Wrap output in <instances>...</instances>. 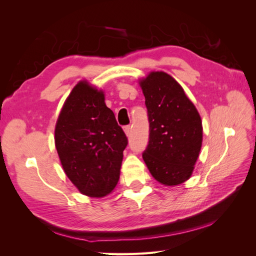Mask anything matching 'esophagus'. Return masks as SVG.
<instances>
[{
    "instance_id": "obj_1",
    "label": "esophagus",
    "mask_w": 256,
    "mask_h": 256,
    "mask_svg": "<svg viewBox=\"0 0 256 256\" xmlns=\"http://www.w3.org/2000/svg\"><path fill=\"white\" fill-rule=\"evenodd\" d=\"M124 131H125L126 136H129L130 134V131H131V127L128 125V126H125L124 127Z\"/></svg>"
}]
</instances>
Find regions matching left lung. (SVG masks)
<instances>
[{
	"mask_svg": "<svg viewBox=\"0 0 256 256\" xmlns=\"http://www.w3.org/2000/svg\"><path fill=\"white\" fill-rule=\"evenodd\" d=\"M150 122V141L143 160L162 184L188 180L203 140L202 120L182 88L164 72H152L140 82Z\"/></svg>",
	"mask_w": 256,
	"mask_h": 256,
	"instance_id": "8db88e82",
	"label": "left lung"
}]
</instances>
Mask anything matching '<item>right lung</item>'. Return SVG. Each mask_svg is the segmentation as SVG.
I'll use <instances>...</instances> for the list:
<instances>
[{
	"instance_id": "obj_1",
	"label": "right lung",
	"mask_w": 256,
	"mask_h": 256,
	"mask_svg": "<svg viewBox=\"0 0 256 256\" xmlns=\"http://www.w3.org/2000/svg\"><path fill=\"white\" fill-rule=\"evenodd\" d=\"M56 147L69 180L84 196L102 198L118 184L127 136L102 90L80 81L56 122Z\"/></svg>"
}]
</instances>
